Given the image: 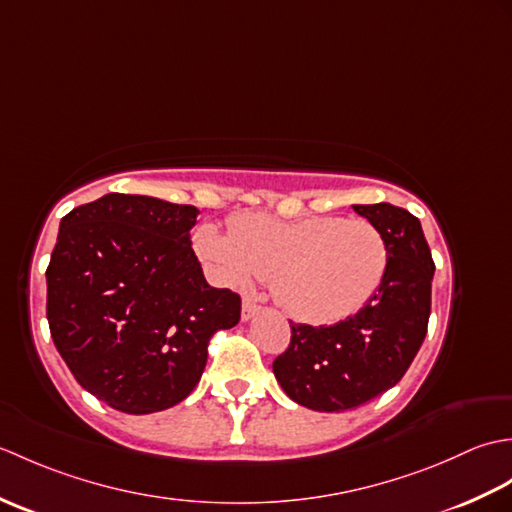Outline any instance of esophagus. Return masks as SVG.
I'll list each match as a JSON object with an SVG mask.
<instances>
[{
	"label": "esophagus",
	"mask_w": 512,
	"mask_h": 512,
	"mask_svg": "<svg viewBox=\"0 0 512 512\" xmlns=\"http://www.w3.org/2000/svg\"><path fill=\"white\" fill-rule=\"evenodd\" d=\"M257 312H259V306H257V303H255L253 299H244V303H242V321L253 319Z\"/></svg>",
	"instance_id": "34e87169"
}]
</instances>
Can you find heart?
Masks as SVG:
<instances>
[{"mask_svg":"<svg viewBox=\"0 0 512 512\" xmlns=\"http://www.w3.org/2000/svg\"><path fill=\"white\" fill-rule=\"evenodd\" d=\"M226 235L213 224L195 233V250L226 286L248 288L270 279L277 303L292 317L334 323L352 317L376 295L389 248L367 220L312 215L299 220L242 211Z\"/></svg>","mask_w":512,"mask_h":512,"instance_id":"heart-1","label":"heart"}]
</instances>
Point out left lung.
<instances>
[{
    "label": "left lung",
    "mask_w": 512,
    "mask_h": 512,
    "mask_svg": "<svg viewBox=\"0 0 512 512\" xmlns=\"http://www.w3.org/2000/svg\"><path fill=\"white\" fill-rule=\"evenodd\" d=\"M354 211L387 242L383 284L339 323H290V343L273 363L281 389L314 411H347L391 389L427 336L436 264L420 220L387 202L354 204Z\"/></svg>",
    "instance_id": "8db88e82"
}]
</instances>
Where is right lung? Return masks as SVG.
<instances>
[{"mask_svg": "<svg viewBox=\"0 0 512 512\" xmlns=\"http://www.w3.org/2000/svg\"><path fill=\"white\" fill-rule=\"evenodd\" d=\"M191 204L107 193L61 220L46 270L52 341L72 376L112 409L154 413L200 383L215 332L242 299L206 284Z\"/></svg>", "mask_w": 512, "mask_h": 512, "instance_id": "add662e5", "label": "right lung"}]
</instances>
